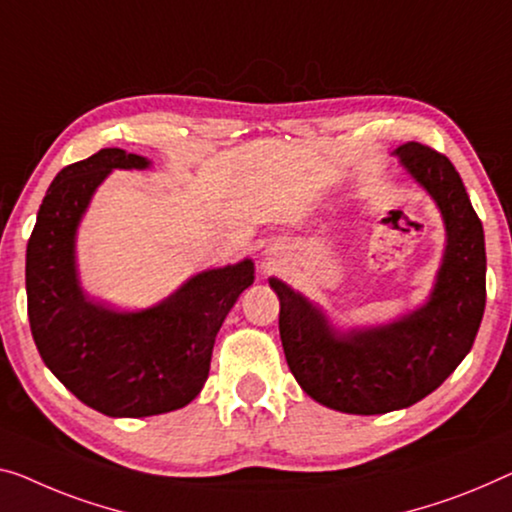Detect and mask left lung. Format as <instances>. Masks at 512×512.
I'll list each match as a JSON object with an SVG mask.
<instances>
[{
    "instance_id": "left-lung-1",
    "label": "left lung",
    "mask_w": 512,
    "mask_h": 512,
    "mask_svg": "<svg viewBox=\"0 0 512 512\" xmlns=\"http://www.w3.org/2000/svg\"><path fill=\"white\" fill-rule=\"evenodd\" d=\"M393 154L444 218L446 250L427 301L388 324L340 331L317 303L269 278L289 370L312 400L342 414H388L437 391L471 352L485 312V234L460 174L425 144Z\"/></svg>"
}]
</instances>
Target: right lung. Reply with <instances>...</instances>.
Here are the masks:
<instances>
[{
	"label": "right lung",
	"mask_w": 512,
	"mask_h": 512,
	"mask_svg": "<svg viewBox=\"0 0 512 512\" xmlns=\"http://www.w3.org/2000/svg\"><path fill=\"white\" fill-rule=\"evenodd\" d=\"M149 158L101 149L50 183L27 243V315L38 354L68 391L112 418L186 407L209 377L227 312L255 280L253 259L188 278L144 310H114L80 285L75 236L112 170H147Z\"/></svg>",
	"instance_id": "obj_1"
}]
</instances>
